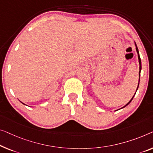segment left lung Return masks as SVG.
I'll return each mask as SVG.
<instances>
[{"label":"left lung","mask_w":153,"mask_h":153,"mask_svg":"<svg viewBox=\"0 0 153 153\" xmlns=\"http://www.w3.org/2000/svg\"><path fill=\"white\" fill-rule=\"evenodd\" d=\"M135 46H136V51H137V53H138V59H139V63H140V71H139V74H140V73H141V70H142V62H141V58H140V53H139V51H138V48H137V45H136V43H135ZM139 84H140V79H139V83H138V86H137V90L138 89V87H139ZM133 97H134V96L132 97V99L130 100V102H128V104H126V105H125L124 107H122V108H124V107H126L128 104H130V102H131L132 100H133Z\"/></svg>","instance_id":"1"}]
</instances>
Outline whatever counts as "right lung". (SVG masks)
I'll list each match as a JSON object with an SVG mask.
<instances>
[{"label": "right lung", "mask_w": 153, "mask_h": 153, "mask_svg": "<svg viewBox=\"0 0 153 153\" xmlns=\"http://www.w3.org/2000/svg\"><path fill=\"white\" fill-rule=\"evenodd\" d=\"M22 104H23V103H22Z\"/></svg>", "instance_id": "1"}]
</instances>
